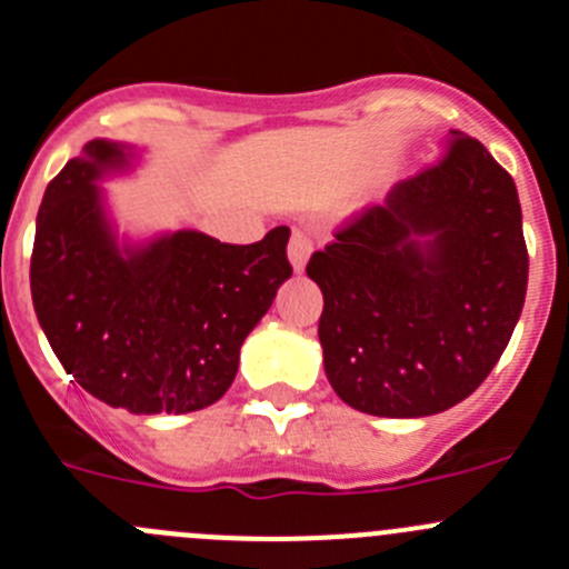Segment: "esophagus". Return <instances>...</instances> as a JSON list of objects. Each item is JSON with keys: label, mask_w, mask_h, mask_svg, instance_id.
Here are the masks:
<instances>
[{"label": "esophagus", "mask_w": 569, "mask_h": 569, "mask_svg": "<svg viewBox=\"0 0 569 569\" xmlns=\"http://www.w3.org/2000/svg\"><path fill=\"white\" fill-rule=\"evenodd\" d=\"M311 252H315V238H311L309 230H300V227H297V230L291 232V241H289L291 267H295L297 272H302V267L309 263Z\"/></svg>", "instance_id": "esophagus-1"}]
</instances>
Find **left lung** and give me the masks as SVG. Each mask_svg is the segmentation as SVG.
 <instances>
[{
  "label": "left lung",
  "mask_w": 569,
  "mask_h": 569,
  "mask_svg": "<svg viewBox=\"0 0 569 569\" xmlns=\"http://www.w3.org/2000/svg\"><path fill=\"white\" fill-rule=\"evenodd\" d=\"M306 272L326 300L322 362L345 405L381 418L449 410L486 381L522 315L517 184L452 131L438 162L350 216Z\"/></svg>",
  "instance_id": "left-lung-1"
}]
</instances>
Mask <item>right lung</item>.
<instances>
[{
    "label": "right lung",
    "instance_id": "1",
    "mask_svg": "<svg viewBox=\"0 0 569 569\" xmlns=\"http://www.w3.org/2000/svg\"><path fill=\"white\" fill-rule=\"evenodd\" d=\"M126 162L123 148L92 140L47 184L30 258L36 315L63 370L109 407L204 410L230 390L243 339L291 278L289 227L258 243L179 230L120 249L94 179Z\"/></svg>",
    "mask_w": 569,
    "mask_h": 569
}]
</instances>
